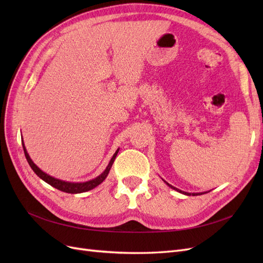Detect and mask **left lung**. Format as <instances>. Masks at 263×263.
<instances>
[{"label":"left lung","mask_w":263,"mask_h":263,"mask_svg":"<svg viewBox=\"0 0 263 263\" xmlns=\"http://www.w3.org/2000/svg\"><path fill=\"white\" fill-rule=\"evenodd\" d=\"M165 182V181H164ZM166 183V182H165ZM166 184H168L171 189H173V190H177L178 191V192H180V193H182V194H185V195H191V193H187V192H183V191H181V190H178L177 187H174V186H172V185H170L169 184V183H166ZM198 194H204V193H192V195L193 196H195V195H198Z\"/></svg>","instance_id":"left-lung-1"}]
</instances>
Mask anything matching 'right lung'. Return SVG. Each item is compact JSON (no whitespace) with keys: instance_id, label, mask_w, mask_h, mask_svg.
Listing matches in <instances>:
<instances>
[{"instance_id":"right-lung-1","label":"right lung","mask_w":263,"mask_h":263,"mask_svg":"<svg viewBox=\"0 0 263 263\" xmlns=\"http://www.w3.org/2000/svg\"><path fill=\"white\" fill-rule=\"evenodd\" d=\"M23 149H24V154H25V157L27 159V162L29 163L30 168L33 169V171L37 174V176L41 178L42 180H44L46 183H48V184H50L51 186H53L54 189H58L60 191H62V192H66V193H71V194H77V193H82V192H86V191H90L94 187H97L99 184H101V183L104 181L107 177V174L110 170V168H112L113 165V162L115 160V158L117 156V153L118 150H116V153L114 154V156L112 157V159H110V161L108 163V165L106 166V169L104 170V172H102L99 177H97L93 180H90V181H86V182H82V183H72V182H66V181H62V180H59V179H54L52 177H50L49 174L45 173L44 171H42L41 169L38 168V166L33 162V160H31L29 155L27 154V150L25 148V146H24V142H23Z\"/></svg>"}]
</instances>
